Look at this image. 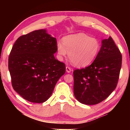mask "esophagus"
I'll return each mask as SVG.
<instances>
[{"label": "esophagus", "instance_id": "esophagus-1", "mask_svg": "<svg viewBox=\"0 0 130 130\" xmlns=\"http://www.w3.org/2000/svg\"><path fill=\"white\" fill-rule=\"evenodd\" d=\"M66 72L67 73H70L71 71L73 70L72 69H71L70 67H69V66H66Z\"/></svg>", "mask_w": 130, "mask_h": 130}]
</instances>
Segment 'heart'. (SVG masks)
Here are the masks:
<instances>
[{
  "label": "heart",
  "mask_w": 130,
  "mask_h": 130,
  "mask_svg": "<svg viewBox=\"0 0 130 130\" xmlns=\"http://www.w3.org/2000/svg\"><path fill=\"white\" fill-rule=\"evenodd\" d=\"M100 49V44L96 38L90 37L83 33L64 37L63 42L57 44V50L62 58L69 53V58L74 66L85 67L95 60Z\"/></svg>",
  "instance_id": "heart-1"
}]
</instances>
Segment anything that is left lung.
<instances>
[{
	"instance_id": "left-lung-1",
	"label": "left lung",
	"mask_w": 130,
	"mask_h": 130,
	"mask_svg": "<svg viewBox=\"0 0 130 130\" xmlns=\"http://www.w3.org/2000/svg\"><path fill=\"white\" fill-rule=\"evenodd\" d=\"M122 64V55L109 37L102 46L93 63L73 72L74 94L85 105L98 104L109 96L116 88Z\"/></svg>"
}]
</instances>
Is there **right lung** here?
Listing matches in <instances>:
<instances>
[{"mask_svg": "<svg viewBox=\"0 0 130 130\" xmlns=\"http://www.w3.org/2000/svg\"><path fill=\"white\" fill-rule=\"evenodd\" d=\"M57 40L45 29L23 35L10 51L8 69L13 89L33 103L45 102L58 79L65 73V64L56 60Z\"/></svg>", "mask_w": 130, "mask_h": 130, "instance_id": "obj_1", "label": "right lung"}]
</instances>
